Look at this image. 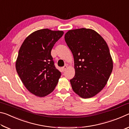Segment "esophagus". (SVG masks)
Wrapping results in <instances>:
<instances>
[{
    "label": "esophagus",
    "mask_w": 129,
    "mask_h": 129,
    "mask_svg": "<svg viewBox=\"0 0 129 129\" xmlns=\"http://www.w3.org/2000/svg\"><path fill=\"white\" fill-rule=\"evenodd\" d=\"M67 68H68V67L67 66V65H65V66H64L63 67H62V71H66V69H67Z\"/></svg>",
    "instance_id": "esophagus-1"
}]
</instances>
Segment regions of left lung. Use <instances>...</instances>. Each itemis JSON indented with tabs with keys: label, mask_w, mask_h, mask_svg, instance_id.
I'll return each instance as SVG.
<instances>
[{
	"label": "left lung",
	"mask_w": 129,
	"mask_h": 129,
	"mask_svg": "<svg viewBox=\"0 0 129 129\" xmlns=\"http://www.w3.org/2000/svg\"><path fill=\"white\" fill-rule=\"evenodd\" d=\"M65 40L72 53L75 75L70 80L73 90L83 99L95 95L106 85L113 64L109 47L95 30H69Z\"/></svg>",
	"instance_id": "8db88e82"
}]
</instances>
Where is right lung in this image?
<instances>
[{
  "label": "right lung",
  "instance_id": "obj_1",
  "mask_svg": "<svg viewBox=\"0 0 129 129\" xmlns=\"http://www.w3.org/2000/svg\"><path fill=\"white\" fill-rule=\"evenodd\" d=\"M64 34L62 30L40 29L26 38L19 49L16 69L25 88L42 97L53 91L61 72L54 66L51 51Z\"/></svg>",
  "mask_w": 129,
  "mask_h": 129
}]
</instances>
